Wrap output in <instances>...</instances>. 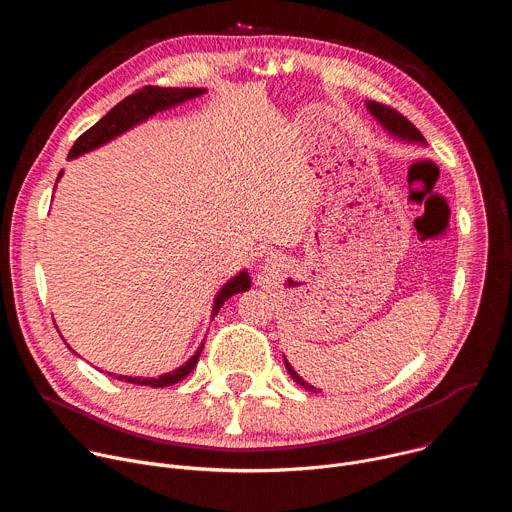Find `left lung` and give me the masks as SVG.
<instances>
[{"mask_svg": "<svg viewBox=\"0 0 512 512\" xmlns=\"http://www.w3.org/2000/svg\"><path fill=\"white\" fill-rule=\"evenodd\" d=\"M367 109H369L371 115H373L389 133H393L395 137L407 139V141L425 143V137L419 133V129H417L407 117H403L399 111H395L393 107H387V105L377 103V101H369V103H367ZM285 369H287V373L291 375V379H294L300 387H304V389H308V391H316L310 383H306V381L294 371V367H291V364H289L287 360H285Z\"/></svg>", "mask_w": 512, "mask_h": 512, "instance_id": "obj_1", "label": "left lung"}]
</instances>
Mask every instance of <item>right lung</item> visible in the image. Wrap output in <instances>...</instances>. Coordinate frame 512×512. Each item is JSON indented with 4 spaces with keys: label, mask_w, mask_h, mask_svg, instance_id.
I'll use <instances>...</instances> for the list:
<instances>
[{
    "label": "right lung",
    "mask_w": 512,
    "mask_h": 512,
    "mask_svg": "<svg viewBox=\"0 0 512 512\" xmlns=\"http://www.w3.org/2000/svg\"><path fill=\"white\" fill-rule=\"evenodd\" d=\"M204 89H194V87H186V89H172V87H143L139 91H135L133 95L125 97L121 103H117L103 119H99L91 129H87L77 141L72 145L70 152H68V160L72 158H79L91 150H97L99 145L115 139L117 135L125 133L127 129H131L133 125L145 121L148 117L156 115L158 111L170 109L174 105H180L188 99H194L198 95H202ZM62 176V172L58 174V178ZM251 287V279L247 271H241L237 277H233L231 281H227L221 291H218L216 298H214V306H212V318L221 310V306L235 294H241V291H247ZM204 344L198 346L196 354H192V358H188L182 367H178L172 373H166L162 377H125L119 375V381L125 383H133V385H143V387H170L182 379H186L192 369L196 367L198 356L202 352ZM72 350V348H70ZM113 377V373H109Z\"/></svg>",
    "instance_id": "add662e5"
}]
</instances>
